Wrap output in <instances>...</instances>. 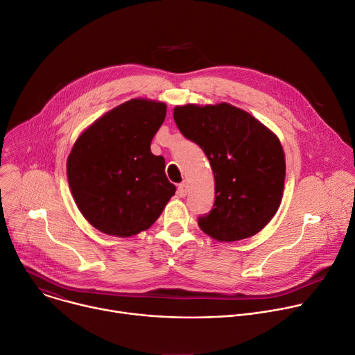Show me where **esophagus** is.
Listing matches in <instances>:
<instances>
[{"label":"esophagus","instance_id":"34e87169","mask_svg":"<svg viewBox=\"0 0 355 355\" xmlns=\"http://www.w3.org/2000/svg\"><path fill=\"white\" fill-rule=\"evenodd\" d=\"M178 194L180 196V198H184V196L187 194V184H186V183L179 184V187H178Z\"/></svg>","mask_w":355,"mask_h":355}]
</instances>
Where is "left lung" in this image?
Instances as JSON below:
<instances>
[{"mask_svg":"<svg viewBox=\"0 0 355 355\" xmlns=\"http://www.w3.org/2000/svg\"><path fill=\"white\" fill-rule=\"evenodd\" d=\"M179 131L210 161L216 200L199 227L217 241H239L259 232L277 214L286 164L279 138L250 112L228 103L186 104L173 110Z\"/></svg>","mask_w":355,"mask_h":355,"instance_id":"8db88e82","label":"left lung"}]
</instances>
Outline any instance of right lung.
<instances>
[{
  "mask_svg": "<svg viewBox=\"0 0 355 355\" xmlns=\"http://www.w3.org/2000/svg\"><path fill=\"white\" fill-rule=\"evenodd\" d=\"M165 116V103L132 98L76 139L67 157L69 187L78 210L98 231L125 239L148 230L175 194L164 156L150 152Z\"/></svg>",
  "mask_w": 355,
  "mask_h": 355,
  "instance_id": "right-lung-1",
  "label": "right lung"
}]
</instances>
